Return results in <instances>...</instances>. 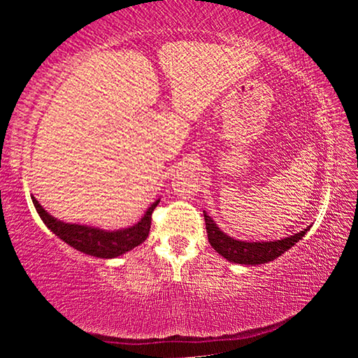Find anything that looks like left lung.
<instances>
[{
    "label": "left lung",
    "mask_w": 358,
    "mask_h": 358,
    "mask_svg": "<svg viewBox=\"0 0 358 358\" xmlns=\"http://www.w3.org/2000/svg\"><path fill=\"white\" fill-rule=\"evenodd\" d=\"M205 227H207V235L210 245L213 246L216 252H220L222 257H226L229 262L243 264V265H260L266 264L270 260H275L280 257L282 252L290 250L296 241L301 240L310 227H306L301 232L290 235L287 238L276 240V241H256V243H250V241H240L234 240L232 237H227L226 234L220 230L215 221L205 213Z\"/></svg>",
    "instance_id": "8db88e82"
}]
</instances>
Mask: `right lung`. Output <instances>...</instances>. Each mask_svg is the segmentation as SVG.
I'll list each match as a JSON object with an SVG mask.
<instances>
[{
	"label": "right lung",
	"mask_w": 358,
	"mask_h": 358,
	"mask_svg": "<svg viewBox=\"0 0 358 358\" xmlns=\"http://www.w3.org/2000/svg\"><path fill=\"white\" fill-rule=\"evenodd\" d=\"M31 199L41 220L44 221L45 226L50 229L53 234L58 235L59 238L74 248V250L101 259H112L121 256V254H124L126 251H131L132 248L143 243L150 234L151 215H153L155 208L157 207V203H159V201H156L151 205L147 210V213H145V216L141 220V222H137L136 226L123 230H113V232L108 230L107 232V230L102 229L80 226V224H66L63 221H58L53 216L48 215L34 197Z\"/></svg>",
	"instance_id": "1"
}]
</instances>
